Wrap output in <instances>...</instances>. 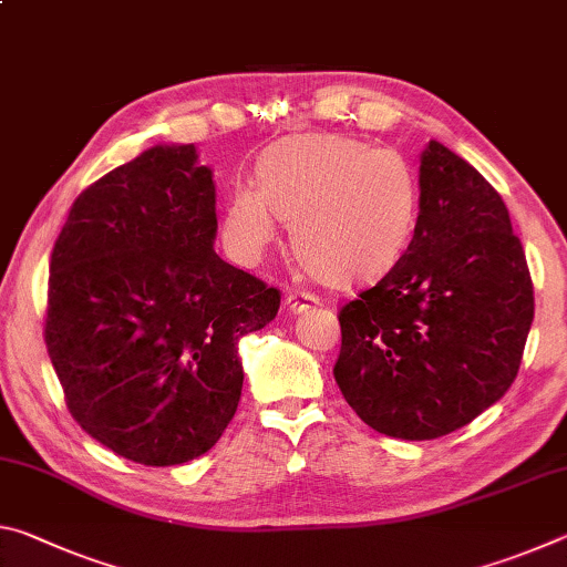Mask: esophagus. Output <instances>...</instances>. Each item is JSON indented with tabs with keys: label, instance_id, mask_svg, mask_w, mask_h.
Listing matches in <instances>:
<instances>
[{
	"label": "esophagus",
	"instance_id": "1",
	"mask_svg": "<svg viewBox=\"0 0 567 567\" xmlns=\"http://www.w3.org/2000/svg\"><path fill=\"white\" fill-rule=\"evenodd\" d=\"M287 310L292 315H300L305 310H310V307H318L320 305V297L312 295V292H305V290H295L287 295Z\"/></svg>",
	"mask_w": 567,
	"mask_h": 567
}]
</instances>
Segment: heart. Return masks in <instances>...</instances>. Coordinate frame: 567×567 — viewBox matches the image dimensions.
Here are the masks:
<instances>
[{
	"instance_id": "1",
	"label": "heart",
	"mask_w": 567,
	"mask_h": 567,
	"mask_svg": "<svg viewBox=\"0 0 567 567\" xmlns=\"http://www.w3.org/2000/svg\"><path fill=\"white\" fill-rule=\"evenodd\" d=\"M260 187L237 185L227 235L260 255L292 225V249L315 280L340 290L370 285L395 267L415 233L420 185L398 152L348 134L282 140L260 162Z\"/></svg>"
}]
</instances>
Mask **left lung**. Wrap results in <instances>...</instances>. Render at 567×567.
I'll return each mask as SVG.
<instances>
[{"instance_id":"left-lung-1","label":"left lung","mask_w":567,"mask_h":567,"mask_svg":"<svg viewBox=\"0 0 567 567\" xmlns=\"http://www.w3.org/2000/svg\"><path fill=\"white\" fill-rule=\"evenodd\" d=\"M533 312L530 270L503 197L433 140L420 157L408 252L340 307L334 380L378 433L443 437L513 385Z\"/></svg>"}]
</instances>
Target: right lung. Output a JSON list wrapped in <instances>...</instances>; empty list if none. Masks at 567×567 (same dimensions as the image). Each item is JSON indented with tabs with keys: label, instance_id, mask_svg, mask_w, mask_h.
Masks as SVG:
<instances>
[{
	"label": "right lung",
	"instance_id": "1",
	"mask_svg": "<svg viewBox=\"0 0 567 567\" xmlns=\"http://www.w3.org/2000/svg\"><path fill=\"white\" fill-rule=\"evenodd\" d=\"M215 235L213 169L195 145H157L84 189L54 243L47 352L72 417L132 463L182 465L223 437L237 342L280 310Z\"/></svg>",
	"mask_w": 567,
	"mask_h": 567
}]
</instances>
